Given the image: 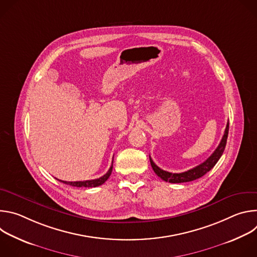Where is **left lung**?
I'll use <instances>...</instances> for the list:
<instances>
[{
	"mask_svg": "<svg viewBox=\"0 0 257 257\" xmlns=\"http://www.w3.org/2000/svg\"><path fill=\"white\" fill-rule=\"evenodd\" d=\"M228 133H229V122L227 123L226 129H225V133L224 136L219 142L218 146L216 148V150L212 153V155L206 160L204 161L202 164L198 165L197 167L188 170L186 172L183 173H170L167 171L162 170L161 168H159L154 161L152 160L151 156H150V161H151V165L155 171V173L164 181L166 182H170V183H184V182H190V181H194L196 179L201 178L203 175H205L207 172H209L217 163V161L219 160V158L222 157L226 144H227V138H228Z\"/></svg>",
	"mask_w": 257,
	"mask_h": 257,
	"instance_id": "obj_1",
	"label": "left lung"
}]
</instances>
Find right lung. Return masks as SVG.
<instances>
[{"label":"right lung","mask_w":257,"mask_h":257,"mask_svg":"<svg viewBox=\"0 0 257 257\" xmlns=\"http://www.w3.org/2000/svg\"><path fill=\"white\" fill-rule=\"evenodd\" d=\"M113 162H114V159H113ZM112 171H113V165L111 166V168L108 169V171L103 175L101 176L100 178L98 179H94V180H87V181H76V182H67V181H61L63 183H65V184L67 185H70V186H74V187H97L101 184H103V183L108 179V177L111 176L112 174Z\"/></svg>","instance_id":"obj_1"}]
</instances>
